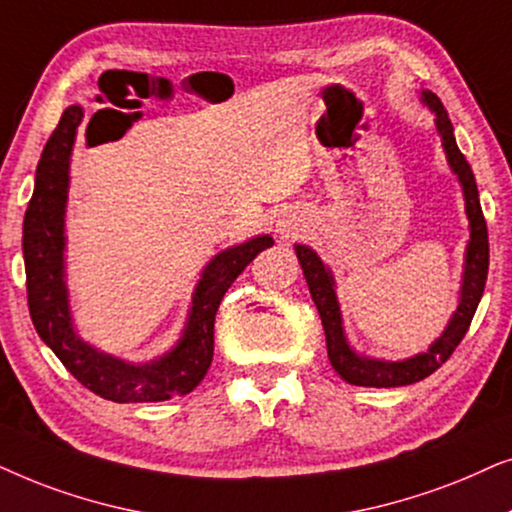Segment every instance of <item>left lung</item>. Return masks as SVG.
<instances>
[{
  "instance_id": "left-lung-1",
  "label": "left lung",
  "mask_w": 512,
  "mask_h": 512,
  "mask_svg": "<svg viewBox=\"0 0 512 512\" xmlns=\"http://www.w3.org/2000/svg\"><path fill=\"white\" fill-rule=\"evenodd\" d=\"M426 105L435 112V124L442 135V147L447 152V161L463 187V196H466V213L470 220V241L466 252V271H463V285H461V299L459 309L449 320L447 330L442 332V337L435 342L431 349L421 356H414L403 363H384V360H372L365 356H358L349 349L344 337L342 316H339V304L335 295V281H332L330 271L325 269V264L318 260V255L306 245H297V257L302 264L306 283H309L313 304L320 313L325 330V342H327V358H330L335 372L344 381L356 386H372V388H393V386H407L414 381L426 379L428 374H433L442 363H447V358L452 356L456 346L461 344L463 335L468 332L470 320L478 309L482 292H485L487 283V269H489V236H487V222L480 208V196L478 185H475V175L470 170V163L466 156L461 154V149L456 147L454 140V128L452 121L447 117V109L442 105L440 98L431 91L424 93Z\"/></svg>"
}]
</instances>
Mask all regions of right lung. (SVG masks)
I'll list each match as a JSON object with an SVG mask.
<instances>
[{
	"mask_svg": "<svg viewBox=\"0 0 512 512\" xmlns=\"http://www.w3.org/2000/svg\"><path fill=\"white\" fill-rule=\"evenodd\" d=\"M81 117L84 112L79 105L63 112L39 159L34 192L25 210V285L34 330L72 377L100 398L114 403H159L173 393L185 395L199 386L213 363L215 313L224 292L262 250L274 245V238L257 236L220 252L208 264L196 285L185 335L168 356L147 365H128L124 360L98 353L74 335L63 281V215L70 182V154Z\"/></svg>",
	"mask_w": 512,
	"mask_h": 512,
	"instance_id": "add662e5",
	"label": "right lung"
}]
</instances>
